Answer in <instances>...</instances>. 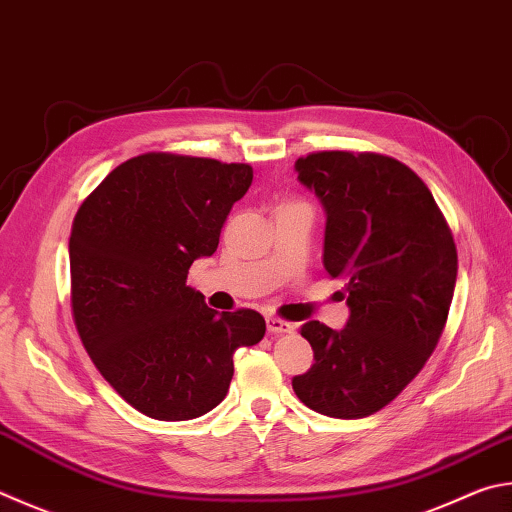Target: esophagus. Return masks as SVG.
Returning a JSON list of instances; mask_svg holds the SVG:
<instances>
[{"label":"esophagus","instance_id":"obj_1","mask_svg":"<svg viewBox=\"0 0 512 512\" xmlns=\"http://www.w3.org/2000/svg\"><path fill=\"white\" fill-rule=\"evenodd\" d=\"M266 327H268V331L275 333V336H280V333H293L295 331L291 322L280 320V318H266Z\"/></svg>","mask_w":512,"mask_h":512}]
</instances>
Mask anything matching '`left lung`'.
<instances>
[{
    "label": "left lung",
    "instance_id": "obj_1",
    "mask_svg": "<svg viewBox=\"0 0 512 512\" xmlns=\"http://www.w3.org/2000/svg\"><path fill=\"white\" fill-rule=\"evenodd\" d=\"M320 199L322 262L347 282L345 329L309 320L313 367L293 378L300 401L333 418H365L403 392L439 342L457 284V248L410 167L383 154L318 152L295 161Z\"/></svg>",
    "mask_w": 512,
    "mask_h": 512
}]
</instances>
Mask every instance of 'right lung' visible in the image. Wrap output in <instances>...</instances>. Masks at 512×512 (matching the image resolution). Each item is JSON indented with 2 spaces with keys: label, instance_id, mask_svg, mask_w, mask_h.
<instances>
[{
  "label": "right lung",
  "instance_id": "add662e5",
  "mask_svg": "<svg viewBox=\"0 0 512 512\" xmlns=\"http://www.w3.org/2000/svg\"><path fill=\"white\" fill-rule=\"evenodd\" d=\"M253 167L176 154L118 165L82 203L69 239L73 320L102 378L145 416L190 421L224 401L232 353L266 333L250 309H210L188 286L219 246Z\"/></svg>",
  "mask_w": 512,
  "mask_h": 512
}]
</instances>
